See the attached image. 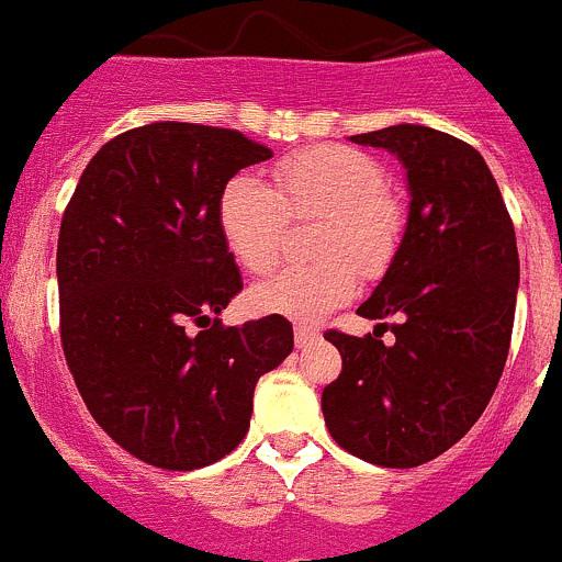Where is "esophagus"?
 <instances>
[{"label":"esophagus","mask_w":562,"mask_h":562,"mask_svg":"<svg viewBox=\"0 0 562 562\" xmlns=\"http://www.w3.org/2000/svg\"><path fill=\"white\" fill-rule=\"evenodd\" d=\"M317 330L314 328H306V325H295V345L297 347H308L317 341Z\"/></svg>","instance_id":"obj_1"}]
</instances>
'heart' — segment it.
<instances>
[{
	"label": "heart",
	"mask_w": 562,
	"mask_h": 562,
	"mask_svg": "<svg viewBox=\"0 0 562 562\" xmlns=\"http://www.w3.org/2000/svg\"><path fill=\"white\" fill-rule=\"evenodd\" d=\"M276 192L250 176H234L217 201V221L234 259L265 276L281 259L290 217H325L323 265L290 267L254 286L248 306L295 323H317L356 295L358 266L378 272L400 232L397 206L386 198V173L367 154L319 146L278 162Z\"/></svg>",
	"instance_id": "1"
}]
</instances>
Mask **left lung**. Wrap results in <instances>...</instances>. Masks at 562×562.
<instances>
[{
	"instance_id": "8db88e82",
	"label": "left lung",
	"mask_w": 562,
	"mask_h": 562,
	"mask_svg": "<svg viewBox=\"0 0 562 562\" xmlns=\"http://www.w3.org/2000/svg\"><path fill=\"white\" fill-rule=\"evenodd\" d=\"M350 140L394 154L411 201L386 276L358 306L394 341L325 334L341 375L325 386L323 414L341 450L411 469L461 441L499 383L518 292L516 232L469 143L419 124Z\"/></svg>"
}]
</instances>
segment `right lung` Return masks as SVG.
Wrapping results in <instances>:
<instances>
[{
  "label": "right lung",
  "mask_w": 562,
  "mask_h": 562,
  "mask_svg": "<svg viewBox=\"0 0 562 562\" xmlns=\"http://www.w3.org/2000/svg\"><path fill=\"white\" fill-rule=\"evenodd\" d=\"M270 157L234 130L137 126L101 146L63 215L68 370L101 430L151 467L190 472L226 458L250 427L256 381L295 347L284 317L217 319L243 290L217 201Z\"/></svg>",
  "instance_id": "add662e5"
}]
</instances>
